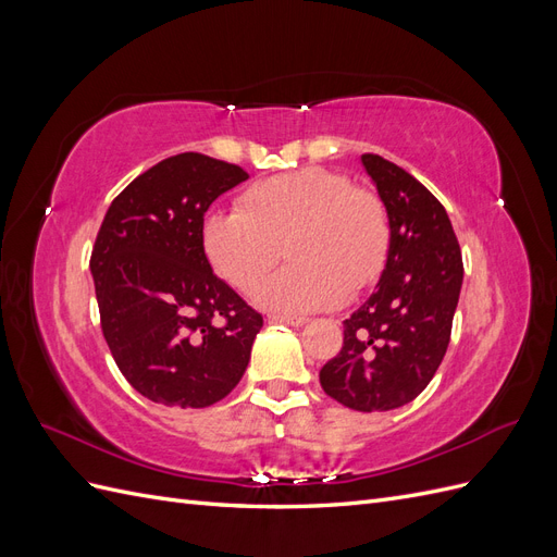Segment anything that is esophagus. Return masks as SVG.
<instances>
[{"instance_id": "1", "label": "esophagus", "mask_w": 557, "mask_h": 557, "mask_svg": "<svg viewBox=\"0 0 557 557\" xmlns=\"http://www.w3.org/2000/svg\"><path fill=\"white\" fill-rule=\"evenodd\" d=\"M269 323H281V325H290V327H305L309 323V318H297V315H269Z\"/></svg>"}]
</instances>
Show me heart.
Masks as SVG:
<instances>
[{
  "mask_svg": "<svg viewBox=\"0 0 557 557\" xmlns=\"http://www.w3.org/2000/svg\"><path fill=\"white\" fill-rule=\"evenodd\" d=\"M201 246L215 272L244 293L285 246L293 264L262 283L256 301L299 315L332 309L381 276L391 223L376 195L344 174L307 166L256 183L242 209H211L201 221Z\"/></svg>",
  "mask_w": 557,
  "mask_h": 557,
  "instance_id": "b5f03b06",
  "label": "heart"
}]
</instances>
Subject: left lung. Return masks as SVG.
<instances>
[{
	"instance_id": "obj_1",
	"label": "left lung",
	"mask_w": 557,
	"mask_h": 557,
	"mask_svg": "<svg viewBox=\"0 0 557 557\" xmlns=\"http://www.w3.org/2000/svg\"><path fill=\"white\" fill-rule=\"evenodd\" d=\"M391 223L376 293L344 320L339 356L320 369L323 391L352 411L413 401L440 369L462 288V256L446 209L401 166L360 158Z\"/></svg>"
}]
</instances>
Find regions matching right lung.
<instances>
[{"label": "right lung", "instance_id": "obj_1", "mask_svg": "<svg viewBox=\"0 0 557 557\" xmlns=\"http://www.w3.org/2000/svg\"><path fill=\"white\" fill-rule=\"evenodd\" d=\"M248 178L237 164L181 153L113 199L90 274L104 339L127 383L174 409H205L242 381L262 330L201 246L213 201Z\"/></svg>", "mask_w": 557, "mask_h": 557}]
</instances>
